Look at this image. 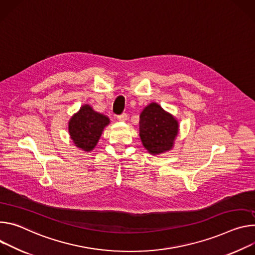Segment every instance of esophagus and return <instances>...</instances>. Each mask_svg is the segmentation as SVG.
I'll list each match as a JSON object with an SVG mask.
<instances>
[{"label": "esophagus", "mask_w": 255, "mask_h": 255, "mask_svg": "<svg viewBox=\"0 0 255 255\" xmlns=\"http://www.w3.org/2000/svg\"><path fill=\"white\" fill-rule=\"evenodd\" d=\"M118 120L121 121V122H126L128 120V115H127V113H122L121 116L118 117Z\"/></svg>", "instance_id": "34e87169"}]
</instances>
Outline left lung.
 I'll return each instance as SVG.
<instances>
[{
	"label": "left lung",
	"mask_w": 255,
	"mask_h": 255,
	"mask_svg": "<svg viewBox=\"0 0 255 255\" xmlns=\"http://www.w3.org/2000/svg\"><path fill=\"white\" fill-rule=\"evenodd\" d=\"M178 122L159 104L152 102L139 116V136L152 155L171 150L178 133Z\"/></svg>",
	"instance_id": "obj_1"
}]
</instances>
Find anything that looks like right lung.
<instances>
[{"label":"right lung","mask_w":255,"mask_h":255,"mask_svg":"<svg viewBox=\"0 0 255 255\" xmlns=\"http://www.w3.org/2000/svg\"><path fill=\"white\" fill-rule=\"evenodd\" d=\"M109 119L96 112L88 104L83 105L69 122V132L76 147L90 152L97 145Z\"/></svg>","instance_id":"add662e5"}]
</instances>
